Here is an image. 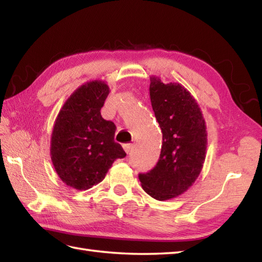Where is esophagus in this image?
Masks as SVG:
<instances>
[{
	"instance_id": "1",
	"label": "esophagus",
	"mask_w": 262,
	"mask_h": 262,
	"mask_svg": "<svg viewBox=\"0 0 262 262\" xmlns=\"http://www.w3.org/2000/svg\"><path fill=\"white\" fill-rule=\"evenodd\" d=\"M132 148H133V144H124V149L127 154L132 151Z\"/></svg>"
}]
</instances>
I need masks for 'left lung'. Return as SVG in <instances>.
Here are the masks:
<instances>
[{
	"mask_svg": "<svg viewBox=\"0 0 262 262\" xmlns=\"http://www.w3.org/2000/svg\"><path fill=\"white\" fill-rule=\"evenodd\" d=\"M149 80V98L163 142L155 168L140 174V180L144 191L164 202L186 192L199 177L207 152V127L185 86L164 84L155 75Z\"/></svg>",
	"mask_w": 262,
	"mask_h": 262,
	"instance_id": "obj_1",
	"label": "left lung"
}]
</instances>
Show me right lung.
I'll use <instances>...</instances> for the list:
<instances>
[{"instance_id": "1", "label": "right lung", "mask_w": 262, "mask_h": 262, "mask_svg": "<svg viewBox=\"0 0 262 262\" xmlns=\"http://www.w3.org/2000/svg\"><path fill=\"white\" fill-rule=\"evenodd\" d=\"M109 92L104 81H89L71 94L55 119L52 162L60 180L76 190L98 185L115 161L126 157L114 140L116 125L100 113Z\"/></svg>"}]
</instances>
